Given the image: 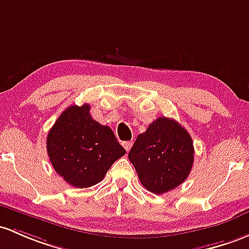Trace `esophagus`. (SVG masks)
I'll return each instance as SVG.
<instances>
[{"mask_svg": "<svg viewBox=\"0 0 249 249\" xmlns=\"http://www.w3.org/2000/svg\"><path fill=\"white\" fill-rule=\"evenodd\" d=\"M132 146H133L132 141H127V142H124V147L125 151H127V152L130 151V148H132Z\"/></svg>", "mask_w": 249, "mask_h": 249, "instance_id": "obj_1", "label": "esophagus"}]
</instances>
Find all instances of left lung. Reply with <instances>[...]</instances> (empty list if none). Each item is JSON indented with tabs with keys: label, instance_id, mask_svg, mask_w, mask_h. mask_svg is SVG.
Listing matches in <instances>:
<instances>
[{
	"label": "left lung",
	"instance_id": "obj_1",
	"mask_svg": "<svg viewBox=\"0 0 249 249\" xmlns=\"http://www.w3.org/2000/svg\"><path fill=\"white\" fill-rule=\"evenodd\" d=\"M194 142L185 128L167 117H158L136 138L128 153L141 184L161 195L180 185L194 164Z\"/></svg>",
	"mask_w": 249,
	"mask_h": 249
}]
</instances>
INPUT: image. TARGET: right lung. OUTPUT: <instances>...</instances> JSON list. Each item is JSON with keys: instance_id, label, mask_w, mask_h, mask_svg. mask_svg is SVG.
<instances>
[{"instance_id": "1", "label": "right lung", "mask_w": 249, "mask_h": 249, "mask_svg": "<svg viewBox=\"0 0 249 249\" xmlns=\"http://www.w3.org/2000/svg\"><path fill=\"white\" fill-rule=\"evenodd\" d=\"M46 143L55 172L74 188L100 183L125 154L113 130L92 119L89 104L66 108L50 129Z\"/></svg>"}]
</instances>
